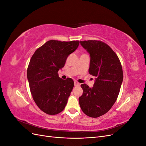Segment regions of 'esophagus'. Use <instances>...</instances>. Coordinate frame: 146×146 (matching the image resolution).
Returning a JSON list of instances; mask_svg holds the SVG:
<instances>
[{
	"mask_svg": "<svg viewBox=\"0 0 146 146\" xmlns=\"http://www.w3.org/2000/svg\"><path fill=\"white\" fill-rule=\"evenodd\" d=\"M74 85L76 86H80V84L79 83H78L77 82H74Z\"/></svg>",
	"mask_w": 146,
	"mask_h": 146,
	"instance_id": "obj_1",
	"label": "esophagus"
}]
</instances>
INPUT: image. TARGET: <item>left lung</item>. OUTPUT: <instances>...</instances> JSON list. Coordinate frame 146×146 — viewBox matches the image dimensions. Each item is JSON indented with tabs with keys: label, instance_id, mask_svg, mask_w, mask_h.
I'll return each mask as SVG.
<instances>
[{
	"label": "left lung",
	"instance_id": "left-lung-1",
	"mask_svg": "<svg viewBox=\"0 0 146 146\" xmlns=\"http://www.w3.org/2000/svg\"><path fill=\"white\" fill-rule=\"evenodd\" d=\"M80 43L90 55L89 73L96 78L93 87L81 85L83 92L79 104L87 116L98 117L116 101L123 81L122 66L116 53L105 42L88 40Z\"/></svg>",
	"mask_w": 146,
	"mask_h": 146
}]
</instances>
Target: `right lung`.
<instances>
[{
	"label": "right lung",
	"mask_w": 146,
	"mask_h": 146,
	"mask_svg": "<svg viewBox=\"0 0 146 146\" xmlns=\"http://www.w3.org/2000/svg\"><path fill=\"white\" fill-rule=\"evenodd\" d=\"M79 41L50 40L38 48L30 59L27 79L33 99L43 112L55 115L65 108L74 83L72 78L63 80L58 71L68 56L76 50Z\"/></svg>",
	"instance_id": "right-lung-1"
}]
</instances>
